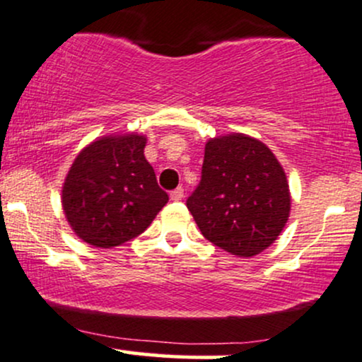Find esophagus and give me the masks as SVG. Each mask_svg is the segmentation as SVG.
I'll return each instance as SVG.
<instances>
[{
	"mask_svg": "<svg viewBox=\"0 0 362 362\" xmlns=\"http://www.w3.org/2000/svg\"><path fill=\"white\" fill-rule=\"evenodd\" d=\"M170 197H172V201H175V202L182 201V199H184V189H182V187H177L175 190H172V192H170Z\"/></svg>",
	"mask_w": 362,
	"mask_h": 362,
	"instance_id": "34e87169",
	"label": "esophagus"
}]
</instances>
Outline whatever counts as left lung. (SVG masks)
<instances>
[{
    "label": "left lung",
    "instance_id": "8db88e82",
    "mask_svg": "<svg viewBox=\"0 0 362 362\" xmlns=\"http://www.w3.org/2000/svg\"><path fill=\"white\" fill-rule=\"evenodd\" d=\"M204 238L236 257L274 243L288 223L291 197L274 153L245 134L207 141L201 182L187 199Z\"/></svg>",
    "mask_w": 362,
    "mask_h": 362
}]
</instances>
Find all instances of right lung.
Here are the masks:
<instances>
[{"mask_svg":"<svg viewBox=\"0 0 362 362\" xmlns=\"http://www.w3.org/2000/svg\"><path fill=\"white\" fill-rule=\"evenodd\" d=\"M144 146V136H107L76 156L62 187V207L83 242L100 248L126 243L168 202Z\"/></svg>","mask_w":362,"mask_h":362,"instance_id":"right-lung-1","label":"right lung"}]
</instances>
